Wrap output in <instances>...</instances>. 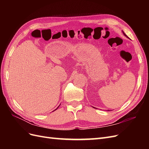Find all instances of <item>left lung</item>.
I'll use <instances>...</instances> for the list:
<instances>
[{"label": "left lung", "instance_id": "1", "mask_svg": "<svg viewBox=\"0 0 149 149\" xmlns=\"http://www.w3.org/2000/svg\"><path fill=\"white\" fill-rule=\"evenodd\" d=\"M123 33H124V35L125 36V37H127V35H125V33H124V32H123Z\"/></svg>", "mask_w": 149, "mask_h": 149}]
</instances>
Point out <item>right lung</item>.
Returning a JSON list of instances; mask_svg holds the SVG:
<instances>
[{"label":"right lung","mask_w":149,"mask_h":149,"mask_svg":"<svg viewBox=\"0 0 149 149\" xmlns=\"http://www.w3.org/2000/svg\"><path fill=\"white\" fill-rule=\"evenodd\" d=\"M56 109H55V110H56Z\"/></svg>","instance_id":"obj_1"}]
</instances>
